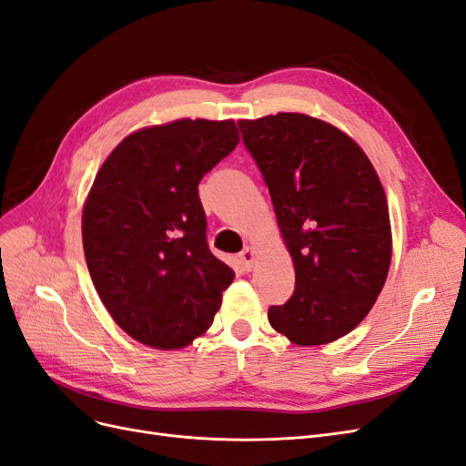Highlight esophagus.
Instances as JSON below:
<instances>
[{
    "label": "esophagus",
    "mask_w": 466,
    "mask_h": 466,
    "mask_svg": "<svg viewBox=\"0 0 466 466\" xmlns=\"http://www.w3.org/2000/svg\"><path fill=\"white\" fill-rule=\"evenodd\" d=\"M238 258H241V262H243L247 270H250L252 262H255V250H252L250 247H245L241 252H238Z\"/></svg>",
    "instance_id": "esophagus-1"
}]
</instances>
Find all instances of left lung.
<instances>
[{
    "label": "left lung",
    "mask_w": 466,
    "mask_h": 466,
    "mask_svg": "<svg viewBox=\"0 0 466 466\" xmlns=\"http://www.w3.org/2000/svg\"><path fill=\"white\" fill-rule=\"evenodd\" d=\"M295 266V289L268 309L293 344L342 338L371 311L390 266L387 196L368 155L332 124L298 112L238 120Z\"/></svg>",
    "instance_id": "8db88e82"
}]
</instances>
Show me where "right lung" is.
<instances>
[{
  "instance_id": "obj_1",
  "label": "right lung",
  "mask_w": 466,
  "mask_h": 466,
  "mask_svg": "<svg viewBox=\"0 0 466 466\" xmlns=\"http://www.w3.org/2000/svg\"><path fill=\"white\" fill-rule=\"evenodd\" d=\"M233 120L130 134L96 173L83 250L110 317L137 342L177 350L204 334L235 278L208 247L198 185L237 147Z\"/></svg>"
}]
</instances>
